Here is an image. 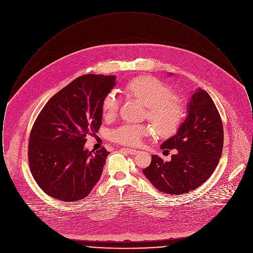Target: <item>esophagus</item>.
Returning a JSON list of instances; mask_svg holds the SVG:
<instances>
[{"mask_svg":"<svg viewBox=\"0 0 253 253\" xmlns=\"http://www.w3.org/2000/svg\"><path fill=\"white\" fill-rule=\"evenodd\" d=\"M124 152H126L127 154H129V155H136V154H138L139 152L137 151V150H133V149H129V148H123L122 149Z\"/></svg>","mask_w":253,"mask_h":253,"instance_id":"obj_1","label":"esophagus"}]
</instances>
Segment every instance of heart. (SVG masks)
<instances>
[{
  "instance_id": "1",
  "label": "heart",
  "mask_w": 253,
  "mask_h": 253,
  "mask_svg": "<svg viewBox=\"0 0 253 253\" xmlns=\"http://www.w3.org/2000/svg\"><path fill=\"white\" fill-rule=\"evenodd\" d=\"M124 92L147 106V117L162 136H170L177 132L187 116L184 101L173 96L169 86L154 77L139 76L132 79L125 85ZM120 103L115 91L106 94L101 104L103 117L107 120L115 118ZM150 132V128L144 124L124 123L111 131L110 138L120 144L137 146Z\"/></svg>"
}]
</instances>
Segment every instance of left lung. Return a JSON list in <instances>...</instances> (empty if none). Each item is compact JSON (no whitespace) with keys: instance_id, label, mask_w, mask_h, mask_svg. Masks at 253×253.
Returning a JSON list of instances; mask_svg holds the SVG:
<instances>
[{"instance_id":"8db88e82","label":"left lung","mask_w":253,"mask_h":253,"mask_svg":"<svg viewBox=\"0 0 253 253\" xmlns=\"http://www.w3.org/2000/svg\"><path fill=\"white\" fill-rule=\"evenodd\" d=\"M224 131L211 96L200 88L188 103V116L173 136L160 148L175 149L169 161L153 156L145 176L158 191L179 195L200 187L212 174L222 155Z\"/></svg>"}]
</instances>
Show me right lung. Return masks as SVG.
<instances>
[{
    "instance_id": "obj_1",
    "label": "right lung",
    "mask_w": 253,
    "mask_h": 253,
    "mask_svg": "<svg viewBox=\"0 0 253 253\" xmlns=\"http://www.w3.org/2000/svg\"><path fill=\"white\" fill-rule=\"evenodd\" d=\"M116 76L84 75L52 96L33 124L28 161L39 187L64 202L86 197L99 180L108 151L85 149L86 135L101 126L104 96Z\"/></svg>"
}]
</instances>
